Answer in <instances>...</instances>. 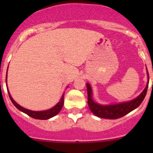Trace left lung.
Masks as SVG:
<instances>
[{"instance_id":"obj_1","label":"left lung","mask_w":153,"mask_h":153,"mask_svg":"<svg viewBox=\"0 0 153 153\" xmlns=\"http://www.w3.org/2000/svg\"><path fill=\"white\" fill-rule=\"evenodd\" d=\"M148 75H149V74H148ZM148 79H149V77H148ZM148 84H149V81H148L147 85L143 89V92H141V95L134 100H132V101L121 103V104L106 106L97 104L92 100V89H91V86L89 84H86L88 105H89V109L92 111V113L96 115V116L100 117V118H109V119H117V118H121V117L126 115V114L129 113L131 111L136 109L142 103L146 95V92H147Z\"/></svg>"}]
</instances>
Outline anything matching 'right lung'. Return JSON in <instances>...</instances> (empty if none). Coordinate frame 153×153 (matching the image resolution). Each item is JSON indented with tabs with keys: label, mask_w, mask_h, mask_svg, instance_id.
<instances>
[{
	"label": "right lung",
	"mask_w": 153,
	"mask_h": 153,
	"mask_svg": "<svg viewBox=\"0 0 153 153\" xmlns=\"http://www.w3.org/2000/svg\"><path fill=\"white\" fill-rule=\"evenodd\" d=\"M7 76H6V81H7ZM9 93V96H10V100L12 101V104H14L17 108H18L19 110H21V112H24L26 113L27 115H28L29 116L32 117V118H35V119H40V120H47L49 119V118H52L53 116L56 115L58 112L61 111V108L63 107V105H64V95H63L62 98H61V101L58 103L54 107L51 108V109H48V110H45V111H32V110H29V109H25V108L22 107L19 105V104H17L12 98L11 97L10 92Z\"/></svg>",
	"instance_id": "right-lung-1"
}]
</instances>
